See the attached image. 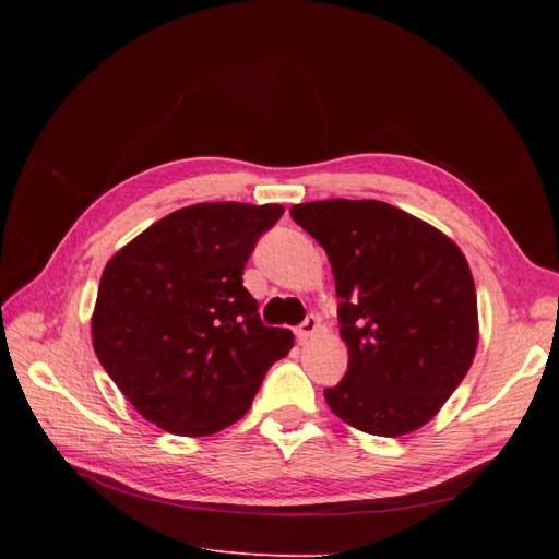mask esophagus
I'll use <instances>...</instances> for the list:
<instances>
[{
	"instance_id": "obj_1",
	"label": "esophagus",
	"mask_w": 559,
	"mask_h": 559,
	"mask_svg": "<svg viewBox=\"0 0 559 559\" xmlns=\"http://www.w3.org/2000/svg\"><path fill=\"white\" fill-rule=\"evenodd\" d=\"M319 329H321L319 319H317V317H308L306 321H302L300 326H296V329H294V333H296V341H298V343H308L310 337H312Z\"/></svg>"
}]
</instances>
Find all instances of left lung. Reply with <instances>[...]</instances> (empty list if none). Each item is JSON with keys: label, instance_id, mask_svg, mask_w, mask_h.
Wrapping results in <instances>:
<instances>
[{"label": "left lung", "instance_id": "8db88e82", "mask_svg": "<svg viewBox=\"0 0 559 559\" xmlns=\"http://www.w3.org/2000/svg\"><path fill=\"white\" fill-rule=\"evenodd\" d=\"M324 247L341 298L347 376L324 389L349 427L403 436L443 408L478 349L468 261L445 233L380 200H317L289 210Z\"/></svg>", "mask_w": 559, "mask_h": 559}]
</instances>
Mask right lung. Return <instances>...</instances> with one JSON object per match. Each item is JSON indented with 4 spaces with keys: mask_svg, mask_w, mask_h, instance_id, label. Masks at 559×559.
I'll use <instances>...</instances> for the list:
<instances>
[{
    "mask_svg": "<svg viewBox=\"0 0 559 559\" xmlns=\"http://www.w3.org/2000/svg\"><path fill=\"white\" fill-rule=\"evenodd\" d=\"M282 205L198 202L163 216L105 265L91 319L99 364L144 419L177 436L238 421L294 347L242 286Z\"/></svg>",
    "mask_w": 559,
    "mask_h": 559,
    "instance_id": "right-lung-1",
    "label": "right lung"
}]
</instances>
